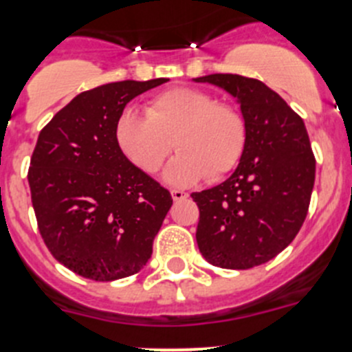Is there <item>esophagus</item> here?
Masks as SVG:
<instances>
[{"label": "esophagus", "mask_w": 352, "mask_h": 352, "mask_svg": "<svg viewBox=\"0 0 352 352\" xmlns=\"http://www.w3.org/2000/svg\"><path fill=\"white\" fill-rule=\"evenodd\" d=\"M170 194H172L173 201H182V199H186L187 196H189V194L184 192V190H180V189H172L170 190Z\"/></svg>", "instance_id": "obj_1"}]
</instances>
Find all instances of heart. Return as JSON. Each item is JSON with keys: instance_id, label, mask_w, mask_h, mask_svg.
I'll return each mask as SVG.
<instances>
[{"instance_id": "1", "label": "heart", "mask_w": 352, "mask_h": 352, "mask_svg": "<svg viewBox=\"0 0 352 352\" xmlns=\"http://www.w3.org/2000/svg\"><path fill=\"white\" fill-rule=\"evenodd\" d=\"M122 153L143 172L155 173L172 153L165 179L187 186L208 177L218 180L240 162L245 122L232 105L216 102L208 91L175 87L150 98L146 116L126 110L116 124Z\"/></svg>"}]
</instances>
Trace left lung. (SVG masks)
<instances>
[{
	"mask_svg": "<svg viewBox=\"0 0 352 352\" xmlns=\"http://www.w3.org/2000/svg\"><path fill=\"white\" fill-rule=\"evenodd\" d=\"M236 98L245 148L230 179L202 192L196 240L202 257L223 269H250L274 258L300 232L315 184V156L303 119L254 78H194Z\"/></svg>",
	"mask_w": 352,
	"mask_h": 352,
	"instance_id": "left-lung-1",
	"label": "left lung"
}]
</instances>
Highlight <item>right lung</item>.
<instances>
[{
	"instance_id": "1",
	"label": "right lung",
	"mask_w": 352,
	"mask_h": 352,
	"mask_svg": "<svg viewBox=\"0 0 352 352\" xmlns=\"http://www.w3.org/2000/svg\"><path fill=\"white\" fill-rule=\"evenodd\" d=\"M166 81L126 80L83 91L38 134L28 168L38 232L56 261L78 276L116 281L150 261L173 201L126 158L116 124L134 97Z\"/></svg>"
}]
</instances>
